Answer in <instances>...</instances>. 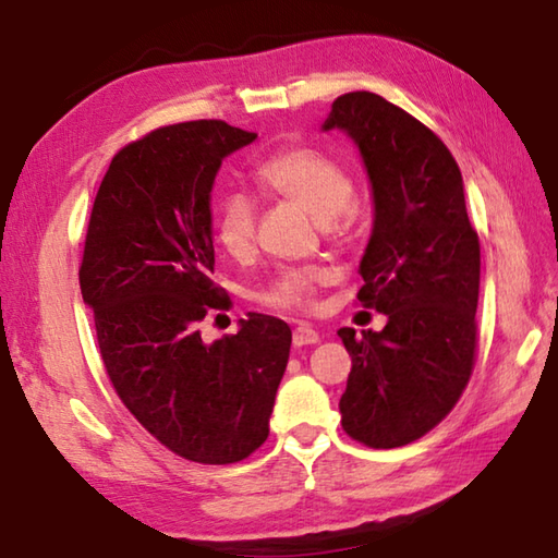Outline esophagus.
<instances>
[{
    "label": "esophagus",
    "mask_w": 558,
    "mask_h": 558,
    "mask_svg": "<svg viewBox=\"0 0 558 558\" xmlns=\"http://www.w3.org/2000/svg\"><path fill=\"white\" fill-rule=\"evenodd\" d=\"M292 341H295V347H307V343H317L319 331L307 322H298L295 331H292Z\"/></svg>",
    "instance_id": "obj_1"
}]
</instances>
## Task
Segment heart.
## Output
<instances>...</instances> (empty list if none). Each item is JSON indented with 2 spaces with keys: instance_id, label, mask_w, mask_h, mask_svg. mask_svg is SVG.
Wrapping results in <instances>:
<instances>
[{
  "instance_id": "1",
  "label": "heart",
  "mask_w": 558,
  "mask_h": 558,
  "mask_svg": "<svg viewBox=\"0 0 558 558\" xmlns=\"http://www.w3.org/2000/svg\"><path fill=\"white\" fill-rule=\"evenodd\" d=\"M256 182L266 195L288 199L319 219L327 234H339L347 227V205L353 195L351 175L337 158L317 148L298 146L280 150L256 170ZM256 199L248 192L229 190L219 197L215 236L229 256H248L256 236ZM331 280L333 270L327 266L286 268L256 292V300L276 310H307L317 290Z\"/></svg>"
}]
</instances>
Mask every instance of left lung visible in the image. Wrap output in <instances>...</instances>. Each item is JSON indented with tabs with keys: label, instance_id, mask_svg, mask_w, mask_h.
<instances>
[{
	"label": "left lung",
	"instance_id": "1",
	"mask_svg": "<svg viewBox=\"0 0 558 558\" xmlns=\"http://www.w3.org/2000/svg\"><path fill=\"white\" fill-rule=\"evenodd\" d=\"M331 129L356 144L373 192L359 302L388 317L383 331L339 329L351 356L341 427L395 449L437 427L471 378L481 244L461 170L422 121L380 95L349 93L324 119Z\"/></svg>",
	"mask_w": 558,
	"mask_h": 558
}]
</instances>
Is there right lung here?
Listing matches in <instances>:
<instances>
[{
  "label": "right lung",
  "mask_w": 558,
  "mask_h": 558,
  "mask_svg": "<svg viewBox=\"0 0 558 558\" xmlns=\"http://www.w3.org/2000/svg\"><path fill=\"white\" fill-rule=\"evenodd\" d=\"M256 141L219 119L146 134L111 158L89 217L80 290L126 410L173 453L236 463L268 439L292 331L251 312L207 343L225 307L215 286L211 185L221 160Z\"/></svg>",
  "instance_id": "add662e5"
}]
</instances>
